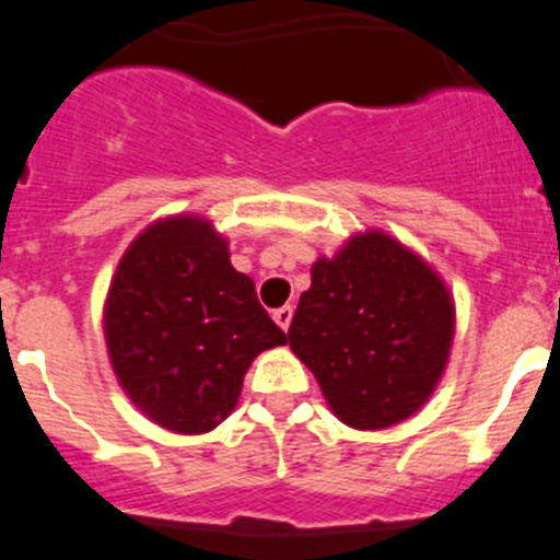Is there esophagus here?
Instances as JSON below:
<instances>
[{
    "instance_id": "esophagus-1",
    "label": "esophagus",
    "mask_w": 560,
    "mask_h": 560,
    "mask_svg": "<svg viewBox=\"0 0 560 560\" xmlns=\"http://www.w3.org/2000/svg\"><path fill=\"white\" fill-rule=\"evenodd\" d=\"M275 323L280 325V328L283 330H289V325H291V319H294V308H291V305H283V308H277L275 314Z\"/></svg>"
}]
</instances>
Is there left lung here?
I'll return each mask as SVG.
<instances>
[{
  "instance_id": "left-lung-1",
  "label": "left lung",
  "mask_w": 560,
  "mask_h": 560,
  "mask_svg": "<svg viewBox=\"0 0 560 560\" xmlns=\"http://www.w3.org/2000/svg\"><path fill=\"white\" fill-rule=\"evenodd\" d=\"M452 336L454 303L443 280L395 237L364 232L330 260H316L289 345L341 423L387 429L434 393Z\"/></svg>"
}]
</instances>
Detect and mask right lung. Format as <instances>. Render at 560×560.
<instances>
[{
	"label": "right lung",
	"instance_id": "add662e5",
	"mask_svg": "<svg viewBox=\"0 0 560 560\" xmlns=\"http://www.w3.org/2000/svg\"><path fill=\"white\" fill-rule=\"evenodd\" d=\"M103 328L128 398L179 434L219 427L252 359L285 345L255 283L232 269L224 237L190 215L148 226L128 246Z\"/></svg>",
	"mask_w": 560,
	"mask_h": 560
}]
</instances>
